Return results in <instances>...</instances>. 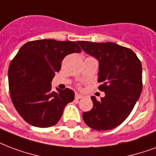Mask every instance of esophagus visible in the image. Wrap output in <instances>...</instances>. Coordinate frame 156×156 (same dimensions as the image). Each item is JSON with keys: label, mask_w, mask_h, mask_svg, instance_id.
Returning <instances> with one entry per match:
<instances>
[{"label": "esophagus", "mask_w": 156, "mask_h": 156, "mask_svg": "<svg viewBox=\"0 0 156 156\" xmlns=\"http://www.w3.org/2000/svg\"><path fill=\"white\" fill-rule=\"evenodd\" d=\"M83 98V95H80V94H78V93H76V94H75V99H77V100H78V99Z\"/></svg>", "instance_id": "1"}]
</instances>
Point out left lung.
I'll use <instances>...</instances> for the list:
<instances>
[{
    "mask_svg": "<svg viewBox=\"0 0 156 156\" xmlns=\"http://www.w3.org/2000/svg\"><path fill=\"white\" fill-rule=\"evenodd\" d=\"M82 49L99 62L98 87L105 93L98 101L91 97L93 108L83 113L84 122L97 131L121 125L139 99L142 91V67L131 49L115 43L78 41Z\"/></svg>",
    "mask_w": 156,
    "mask_h": 156,
    "instance_id": "8db88e82",
    "label": "left lung"
}]
</instances>
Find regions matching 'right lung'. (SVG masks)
Instances as JSON below:
<instances>
[{"label":"right lung","instance_id":"right-lung-1","mask_svg":"<svg viewBox=\"0 0 156 156\" xmlns=\"http://www.w3.org/2000/svg\"><path fill=\"white\" fill-rule=\"evenodd\" d=\"M80 52L76 42L55 40L30 41L20 49L9 67V89L14 107L30 125H55L66 105L73 101V91L52 92L51 82L65 56Z\"/></svg>","mask_w":156,"mask_h":156}]
</instances>
